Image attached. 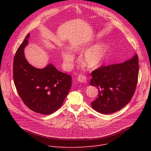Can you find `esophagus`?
Masks as SVG:
<instances>
[{"label": "esophagus", "instance_id": "esophagus-1", "mask_svg": "<svg viewBox=\"0 0 151 151\" xmlns=\"http://www.w3.org/2000/svg\"><path fill=\"white\" fill-rule=\"evenodd\" d=\"M78 81L80 82H82V83H86V82H86V81H87V78H86V77L85 76L79 75L78 76Z\"/></svg>", "mask_w": 151, "mask_h": 151}]
</instances>
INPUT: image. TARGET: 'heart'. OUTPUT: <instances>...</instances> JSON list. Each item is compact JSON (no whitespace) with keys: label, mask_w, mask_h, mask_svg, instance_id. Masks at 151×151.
Segmentation results:
<instances>
[{"label":"heart","mask_w":151,"mask_h":151,"mask_svg":"<svg viewBox=\"0 0 151 151\" xmlns=\"http://www.w3.org/2000/svg\"><path fill=\"white\" fill-rule=\"evenodd\" d=\"M73 51L77 52L86 48L85 45H77L73 47ZM110 48L107 44H99L94 45L84 52L82 60L85 65L90 69H95L100 67L105 62L109 53ZM62 57L64 64L70 67L75 59V55L68 50L62 52Z\"/></svg>","instance_id":"b5f03b06"}]
</instances>
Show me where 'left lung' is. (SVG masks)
<instances>
[{
    "label": "left lung",
    "mask_w": 151,
    "mask_h": 151,
    "mask_svg": "<svg viewBox=\"0 0 151 151\" xmlns=\"http://www.w3.org/2000/svg\"><path fill=\"white\" fill-rule=\"evenodd\" d=\"M139 75L136 54L124 63L101 67L91 72L90 85L98 88L99 95L91 106L103 114L116 112L126 106L134 93Z\"/></svg>",
    "instance_id": "left-lung-1"
}]
</instances>
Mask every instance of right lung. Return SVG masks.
I'll use <instances>...</instances> for the list:
<instances>
[{
    "label": "right lung",
    "instance_id": "1",
    "mask_svg": "<svg viewBox=\"0 0 151 151\" xmlns=\"http://www.w3.org/2000/svg\"><path fill=\"white\" fill-rule=\"evenodd\" d=\"M29 33L19 47L14 58L13 77L17 92L32 111L50 115L62 106L72 86V77L58 71L50 63L38 69L27 61L24 48Z\"/></svg>",
    "mask_w": 151,
    "mask_h": 151
}]
</instances>
